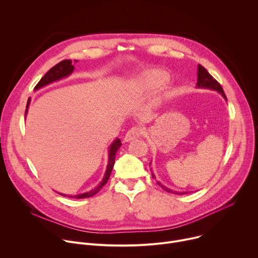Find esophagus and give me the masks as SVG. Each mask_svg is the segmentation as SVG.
I'll use <instances>...</instances> for the list:
<instances>
[{
	"label": "esophagus",
	"instance_id": "obj_1",
	"mask_svg": "<svg viewBox=\"0 0 258 258\" xmlns=\"http://www.w3.org/2000/svg\"><path fill=\"white\" fill-rule=\"evenodd\" d=\"M143 134V128L140 126H134L132 127L130 131H127V133L124 136V141L125 142H131L135 139H138L139 137H141Z\"/></svg>",
	"mask_w": 258,
	"mask_h": 258
}]
</instances>
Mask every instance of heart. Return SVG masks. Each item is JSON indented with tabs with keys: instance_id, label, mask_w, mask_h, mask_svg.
<instances>
[{
	"instance_id": "heart-1",
	"label": "heart",
	"mask_w": 258,
	"mask_h": 258,
	"mask_svg": "<svg viewBox=\"0 0 258 258\" xmlns=\"http://www.w3.org/2000/svg\"><path fill=\"white\" fill-rule=\"evenodd\" d=\"M170 80V75L162 70H152L142 79L136 83V88L140 91H147L165 86Z\"/></svg>"
}]
</instances>
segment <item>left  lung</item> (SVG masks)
I'll use <instances>...</instances> for the list:
<instances>
[{"mask_svg": "<svg viewBox=\"0 0 258 258\" xmlns=\"http://www.w3.org/2000/svg\"><path fill=\"white\" fill-rule=\"evenodd\" d=\"M197 87H198V88H208V89L216 90V91H218V92L220 93V95H221V96L225 99V101H226L225 93H224V91H223L221 85H220L212 76H211V75L209 74V72L207 71V70H206L203 66H201V64L198 66V82H197ZM150 165H151V162L149 163V166H150ZM152 177H153V179L155 178V176H154L153 173H152ZM157 184L161 187V188H163L166 191L171 192V194H176V195H186V194H187V192H178V191H175V190H171L170 188H168V187H166L165 185H162V184H161L160 182H158V181H157Z\"/></svg>", "mask_w": 258, "mask_h": 258, "instance_id": "8db88e82", "label": "left lung"}]
</instances>
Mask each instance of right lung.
Instances as JSON below:
<instances>
[{"label":"right lung","mask_w":258,"mask_h":258,"mask_svg":"<svg viewBox=\"0 0 258 258\" xmlns=\"http://www.w3.org/2000/svg\"><path fill=\"white\" fill-rule=\"evenodd\" d=\"M77 61V60H76ZM74 71V66L72 64V60L71 59H64V60H61L60 62H58L57 64H55L54 67H52L49 71L46 73L42 78L41 80L38 82V84L35 86V90H38L46 85H48L52 82H55V81H58L62 78H66L68 76L71 75ZM30 102H31V99L28 100V104H27V110H26V116H27V113H28V109H29V106H30ZM122 145L121 141L118 139L116 138L114 141L112 142V144L110 145L109 147V160H108V165H107V169H106V172H105V175H104V178L103 180L98 184L97 187H95V188L87 191V192H84V194H80V195H76V196H68V195H64V194H59L60 196H63V197H69V198H73V199H86V198H90L92 196L97 195L102 188L103 186L108 182L109 180V177L111 175V172H112V169L114 167V162H115V156H116V152L117 150H118L120 148V146Z\"/></svg>","instance_id":"1"}]
</instances>
